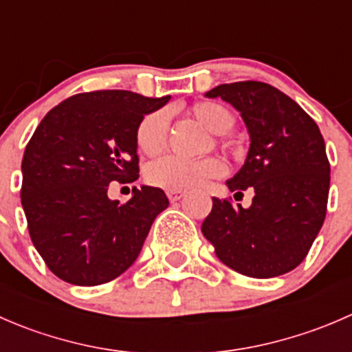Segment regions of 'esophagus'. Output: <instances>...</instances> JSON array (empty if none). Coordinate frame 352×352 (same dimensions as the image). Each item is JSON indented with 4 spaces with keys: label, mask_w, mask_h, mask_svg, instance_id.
Listing matches in <instances>:
<instances>
[{
    "label": "esophagus",
    "mask_w": 352,
    "mask_h": 352,
    "mask_svg": "<svg viewBox=\"0 0 352 352\" xmlns=\"http://www.w3.org/2000/svg\"><path fill=\"white\" fill-rule=\"evenodd\" d=\"M166 196H168L170 201L175 202V201H180V199L186 196V192H180V190H168V192H166Z\"/></svg>",
    "instance_id": "1"
}]
</instances>
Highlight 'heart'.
Masks as SVG:
<instances>
[{
	"label": "heart",
	"mask_w": 352,
	"mask_h": 352,
	"mask_svg": "<svg viewBox=\"0 0 352 352\" xmlns=\"http://www.w3.org/2000/svg\"><path fill=\"white\" fill-rule=\"evenodd\" d=\"M189 113L214 134H225L235 124V117L228 109L216 102H199L189 109ZM166 131H168V113L165 110H155L141 119L136 129L138 148L146 156H158L166 148ZM226 166L216 156L187 160L166 158L158 160L148 166L146 180L151 186L163 190H190L204 186L208 180L218 179L225 173Z\"/></svg>",
	"instance_id": "obj_1"
}]
</instances>
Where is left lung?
Listing matches in <instances>:
<instances>
[{
  "instance_id": "obj_1",
  "label": "left lung",
  "mask_w": 352,
  "mask_h": 352,
  "mask_svg": "<svg viewBox=\"0 0 352 352\" xmlns=\"http://www.w3.org/2000/svg\"><path fill=\"white\" fill-rule=\"evenodd\" d=\"M240 112L250 148L226 186L252 190L250 208L212 197L202 235L225 265L248 278L286 274L317 239L330 187L325 143L315 120L293 98L262 81H236L206 91Z\"/></svg>"
}]
</instances>
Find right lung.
Masks as SVG:
<instances>
[{
	"instance_id": "obj_1",
	"label": "right lung",
	"mask_w": 352,
	"mask_h": 352,
	"mask_svg": "<svg viewBox=\"0 0 352 352\" xmlns=\"http://www.w3.org/2000/svg\"><path fill=\"white\" fill-rule=\"evenodd\" d=\"M170 95L100 90L66 98L41 120L22 160V206L32 243L63 281L97 286L134 264L155 218L168 208L158 187L126 204L109 184L140 177L136 129Z\"/></svg>"
}]
</instances>
